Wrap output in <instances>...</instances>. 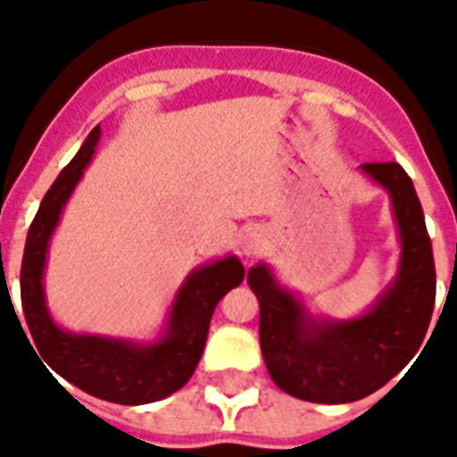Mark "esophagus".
Instances as JSON below:
<instances>
[{
  "label": "esophagus",
  "mask_w": 457,
  "mask_h": 457,
  "mask_svg": "<svg viewBox=\"0 0 457 457\" xmlns=\"http://www.w3.org/2000/svg\"><path fill=\"white\" fill-rule=\"evenodd\" d=\"M264 244H267V235H264V229L260 228L246 229V235H244V239H241V248H244L246 255H255V253H260L264 248Z\"/></svg>",
  "instance_id": "34e87169"
}]
</instances>
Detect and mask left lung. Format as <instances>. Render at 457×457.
Here are the masks:
<instances>
[{
	"label": "left lung",
	"instance_id": "obj_1",
	"mask_svg": "<svg viewBox=\"0 0 457 457\" xmlns=\"http://www.w3.org/2000/svg\"><path fill=\"white\" fill-rule=\"evenodd\" d=\"M360 170L390 195L402 246L395 281L362 316H313L276 281L270 264L248 270V286L260 302L264 365L283 393L318 404L362 400L397 377L423 344L435 309V258L411 179L397 162Z\"/></svg>",
	"mask_w": 457,
	"mask_h": 457
}]
</instances>
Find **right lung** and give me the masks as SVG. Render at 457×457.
<instances>
[{
    "instance_id": "1",
    "label": "right lung",
    "mask_w": 457,
    "mask_h": 457,
    "mask_svg": "<svg viewBox=\"0 0 457 457\" xmlns=\"http://www.w3.org/2000/svg\"><path fill=\"white\" fill-rule=\"evenodd\" d=\"M99 134L102 129L97 125L41 199L27 232L21 302L34 341L29 346L37 348L46 365L64 381L99 400L148 404L170 397L193 377L204 351L213 309L232 287L244 281L246 270L237 255H228L190 271L171 302L162 335L148 344L104 335H76L60 328L46 304V255L64 206L95 155Z\"/></svg>"
}]
</instances>
